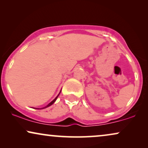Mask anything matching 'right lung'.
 Listing matches in <instances>:
<instances>
[{
    "label": "right lung",
    "instance_id": "add662e5",
    "mask_svg": "<svg viewBox=\"0 0 148 148\" xmlns=\"http://www.w3.org/2000/svg\"><path fill=\"white\" fill-rule=\"evenodd\" d=\"M60 92H61V90H60ZM60 93H59V94H58V96H56V98H54V100L52 101V102H50V103H49V104H48L47 105V106H44V107H43V108H36V109H44V108H48V107H49V106H51V105H52V104H54V102H55V101L56 100V99H57V98H58V96H59Z\"/></svg>",
    "mask_w": 148,
    "mask_h": 148
}]
</instances>
